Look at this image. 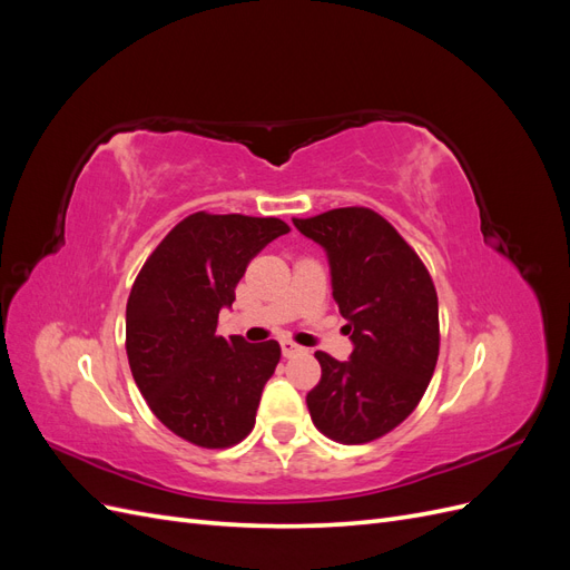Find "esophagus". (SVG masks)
I'll use <instances>...</instances> for the list:
<instances>
[{
	"instance_id": "34e87169",
	"label": "esophagus",
	"mask_w": 570,
	"mask_h": 570,
	"mask_svg": "<svg viewBox=\"0 0 570 570\" xmlns=\"http://www.w3.org/2000/svg\"><path fill=\"white\" fill-rule=\"evenodd\" d=\"M281 350H283V356H297V354H304L306 350L299 347V344H295L292 340H281Z\"/></svg>"
}]
</instances>
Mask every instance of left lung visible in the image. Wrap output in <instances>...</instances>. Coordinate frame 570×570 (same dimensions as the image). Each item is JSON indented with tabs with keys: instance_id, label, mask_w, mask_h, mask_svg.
<instances>
[{
	"instance_id": "obj_1",
	"label": "left lung",
	"mask_w": 570,
	"mask_h": 570,
	"mask_svg": "<svg viewBox=\"0 0 570 570\" xmlns=\"http://www.w3.org/2000/svg\"><path fill=\"white\" fill-rule=\"evenodd\" d=\"M331 258L333 297L354 342L350 361L316 352L306 394L314 425L340 444L387 435L419 406L440 354L433 278L390 220L366 206L292 218Z\"/></svg>"
}]
</instances>
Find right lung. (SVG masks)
I'll return each instance as SVG.
<instances>
[{
  "label": "right lung",
  "mask_w": 570,
  "mask_h": 570,
  "mask_svg": "<svg viewBox=\"0 0 570 570\" xmlns=\"http://www.w3.org/2000/svg\"><path fill=\"white\" fill-rule=\"evenodd\" d=\"M285 233L273 216L197 212L137 273L126 306L128 364L154 416L185 442L226 450L252 433L281 344L226 340L216 325L252 258Z\"/></svg>",
  "instance_id": "obj_1"
}]
</instances>
